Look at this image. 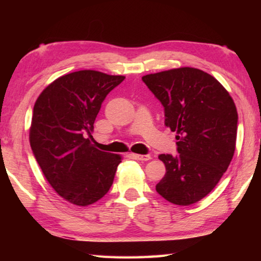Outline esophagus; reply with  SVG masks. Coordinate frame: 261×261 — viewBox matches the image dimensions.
Returning <instances> with one entry per match:
<instances>
[{"instance_id":"esophagus-1","label":"esophagus","mask_w":261,"mask_h":261,"mask_svg":"<svg viewBox=\"0 0 261 261\" xmlns=\"http://www.w3.org/2000/svg\"><path fill=\"white\" fill-rule=\"evenodd\" d=\"M131 156L140 161H148L152 159L151 155H144V154H131Z\"/></svg>"}]
</instances>
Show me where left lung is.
Here are the masks:
<instances>
[{
  "label": "left lung",
  "mask_w": 261,
  "mask_h": 261,
  "mask_svg": "<svg viewBox=\"0 0 261 261\" xmlns=\"http://www.w3.org/2000/svg\"><path fill=\"white\" fill-rule=\"evenodd\" d=\"M143 82L165 108V124L177 134L179 155H159L166 174L156 192L171 204H194L230 165L237 136L235 102L213 76L196 68L146 74Z\"/></svg>",
  "instance_id": "1"
}]
</instances>
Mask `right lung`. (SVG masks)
Instances as JSON below:
<instances>
[{
  "mask_svg": "<svg viewBox=\"0 0 261 261\" xmlns=\"http://www.w3.org/2000/svg\"><path fill=\"white\" fill-rule=\"evenodd\" d=\"M124 78L81 70L55 79L35 101L31 148L47 182L70 204H94L114 182L122 156L95 148L86 136L102 101Z\"/></svg>",
  "mask_w": 261,
  "mask_h": 261,
  "instance_id": "add662e5",
  "label": "right lung"
}]
</instances>
